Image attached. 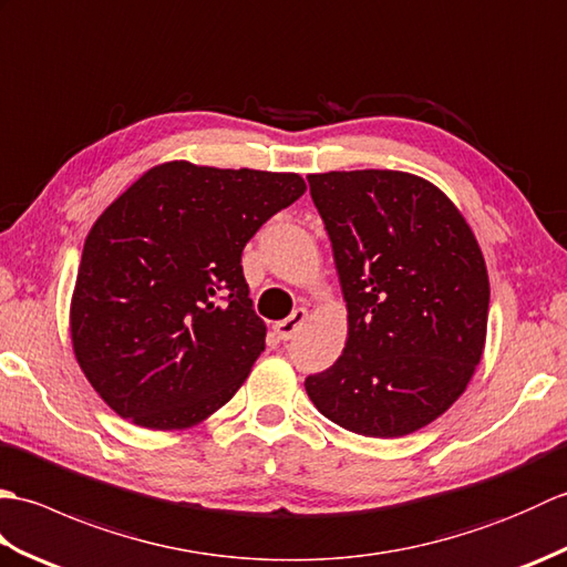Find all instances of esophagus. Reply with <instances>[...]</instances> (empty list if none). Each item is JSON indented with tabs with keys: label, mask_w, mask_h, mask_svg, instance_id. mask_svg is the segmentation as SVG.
I'll use <instances>...</instances> for the list:
<instances>
[{
	"label": "esophagus",
	"mask_w": 567,
	"mask_h": 567,
	"mask_svg": "<svg viewBox=\"0 0 567 567\" xmlns=\"http://www.w3.org/2000/svg\"><path fill=\"white\" fill-rule=\"evenodd\" d=\"M305 321H307V309H295L290 317L275 323V331L282 341H290V339H295V333L302 329Z\"/></svg>",
	"instance_id": "1"
}]
</instances>
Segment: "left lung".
<instances>
[{
	"mask_svg": "<svg viewBox=\"0 0 567 567\" xmlns=\"http://www.w3.org/2000/svg\"><path fill=\"white\" fill-rule=\"evenodd\" d=\"M348 309L336 363L305 388L348 431L396 439L431 424L483 358L489 280L463 214L400 171L309 175Z\"/></svg>",
	"mask_w": 567,
	"mask_h": 567,
	"instance_id": "8db88e82",
	"label": "left lung"
}]
</instances>
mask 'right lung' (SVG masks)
I'll use <instances>...</instances> for the list:
<instances>
[{
	"instance_id": "obj_1",
	"label": "right lung",
	"mask_w": 567,
	"mask_h": 567,
	"mask_svg": "<svg viewBox=\"0 0 567 567\" xmlns=\"http://www.w3.org/2000/svg\"><path fill=\"white\" fill-rule=\"evenodd\" d=\"M305 189L297 173L173 161L102 212L84 238L70 336L118 416L189 429L231 400L265 351L240 252Z\"/></svg>"
}]
</instances>
